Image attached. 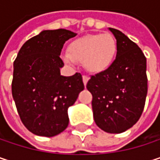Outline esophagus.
Instances as JSON below:
<instances>
[{"instance_id":"1","label":"esophagus","mask_w":160,"mask_h":160,"mask_svg":"<svg viewBox=\"0 0 160 160\" xmlns=\"http://www.w3.org/2000/svg\"><path fill=\"white\" fill-rule=\"evenodd\" d=\"M82 80H83L84 85H86V84H87V82H88V80H89V77H88V76H86V75H83V76H82Z\"/></svg>"}]
</instances>
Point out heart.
<instances>
[{"label":"heart","mask_w":160,"mask_h":160,"mask_svg":"<svg viewBox=\"0 0 160 160\" xmlns=\"http://www.w3.org/2000/svg\"><path fill=\"white\" fill-rule=\"evenodd\" d=\"M117 51V41L110 33L90 34L72 42L64 59L68 63H82L87 71L97 74L110 68Z\"/></svg>","instance_id":"heart-1"}]
</instances>
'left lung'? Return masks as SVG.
Wrapping results in <instances>:
<instances>
[{"label":"left lung","instance_id":"8db88e82","mask_svg":"<svg viewBox=\"0 0 160 160\" xmlns=\"http://www.w3.org/2000/svg\"><path fill=\"white\" fill-rule=\"evenodd\" d=\"M118 51L108 69L91 76L87 89L96 125L109 133L132 127L144 111L147 94L146 58L140 47L121 31L109 28Z\"/></svg>","mask_w":160,"mask_h":160}]
</instances>
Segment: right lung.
<instances>
[{
  "mask_svg": "<svg viewBox=\"0 0 160 160\" xmlns=\"http://www.w3.org/2000/svg\"><path fill=\"white\" fill-rule=\"evenodd\" d=\"M75 36L64 28L43 30L23 44L14 62L12 95L22 123L36 135L62 132L68 125V108L84 89L80 73L60 75L63 45Z\"/></svg>",
  "mask_w": 160,
  "mask_h": 160,
  "instance_id": "1",
  "label": "right lung"
}]
</instances>
